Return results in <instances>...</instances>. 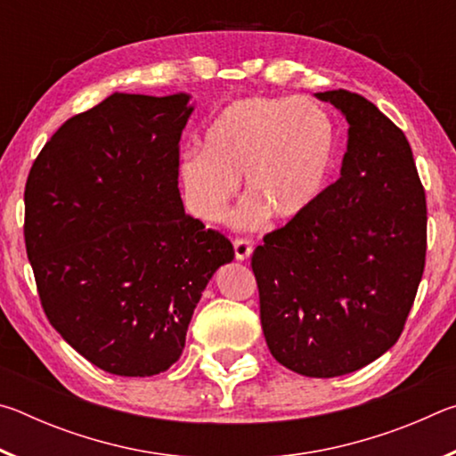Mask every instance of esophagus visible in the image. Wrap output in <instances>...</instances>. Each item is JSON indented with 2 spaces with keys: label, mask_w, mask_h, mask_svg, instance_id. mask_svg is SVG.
I'll return each instance as SVG.
<instances>
[{
  "label": "esophagus",
  "mask_w": 456,
  "mask_h": 456,
  "mask_svg": "<svg viewBox=\"0 0 456 456\" xmlns=\"http://www.w3.org/2000/svg\"><path fill=\"white\" fill-rule=\"evenodd\" d=\"M233 247H235V257H237V261H247V259L251 257V253H253L251 241H247V239H235Z\"/></svg>",
  "instance_id": "obj_1"
}]
</instances>
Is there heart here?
<instances>
[{
  "label": "heart",
  "mask_w": 456,
  "mask_h": 456,
  "mask_svg": "<svg viewBox=\"0 0 456 456\" xmlns=\"http://www.w3.org/2000/svg\"><path fill=\"white\" fill-rule=\"evenodd\" d=\"M336 159V126L307 98H241L223 108L205 133V151L181 154L176 176L197 219L227 215L245 176L239 229H259L269 215L302 219L326 191Z\"/></svg>",
  "instance_id": "obj_1"
}]
</instances>
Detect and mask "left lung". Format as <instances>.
<instances>
[{"mask_svg":"<svg viewBox=\"0 0 456 456\" xmlns=\"http://www.w3.org/2000/svg\"><path fill=\"white\" fill-rule=\"evenodd\" d=\"M348 122L339 179L253 251L272 356L310 378L356 372L388 352L422 280L427 199L406 136L364 96L315 92Z\"/></svg>","mask_w":456,"mask_h":456,"instance_id":"obj_1","label":"left lung"}]
</instances>
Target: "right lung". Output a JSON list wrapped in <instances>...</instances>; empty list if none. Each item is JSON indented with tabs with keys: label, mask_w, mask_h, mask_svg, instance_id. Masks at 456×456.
<instances>
[{
	"label": "right lung",
	"mask_w": 456,
	"mask_h": 456,
	"mask_svg": "<svg viewBox=\"0 0 456 456\" xmlns=\"http://www.w3.org/2000/svg\"><path fill=\"white\" fill-rule=\"evenodd\" d=\"M187 92L114 94L66 120L29 171L26 251L58 334L104 372L144 378L181 358L192 312L235 257L184 213Z\"/></svg>",
	"instance_id": "1"
}]
</instances>
